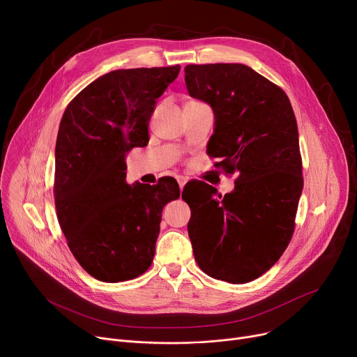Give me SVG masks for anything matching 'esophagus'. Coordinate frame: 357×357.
Returning <instances> with one entry per match:
<instances>
[{
	"mask_svg": "<svg viewBox=\"0 0 357 357\" xmlns=\"http://www.w3.org/2000/svg\"><path fill=\"white\" fill-rule=\"evenodd\" d=\"M176 179H178V183H179V188H181V191H182L185 183H186V178H185V176H178Z\"/></svg>",
	"mask_w": 357,
	"mask_h": 357,
	"instance_id": "34e87169",
	"label": "esophagus"
}]
</instances>
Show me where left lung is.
<instances>
[{
  "label": "left lung",
  "instance_id": "8db88e82",
  "mask_svg": "<svg viewBox=\"0 0 357 357\" xmlns=\"http://www.w3.org/2000/svg\"><path fill=\"white\" fill-rule=\"evenodd\" d=\"M185 84L214 111L208 155L237 175L224 197L201 181L183 188L194 256L208 276L246 284L276 264L295 229L304 179L294 109L282 89L241 63L188 65Z\"/></svg>",
  "mask_w": 357,
  "mask_h": 357
}]
</instances>
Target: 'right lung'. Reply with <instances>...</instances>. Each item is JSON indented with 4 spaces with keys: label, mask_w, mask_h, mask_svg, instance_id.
<instances>
[{
    "label": "right lung",
    "mask_w": 357,
    "mask_h": 357,
    "mask_svg": "<svg viewBox=\"0 0 357 357\" xmlns=\"http://www.w3.org/2000/svg\"><path fill=\"white\" fill-rule=\"evenodd\" d=\"M179 65L108 72L66 107L54 150V205L68 246L102 282H123L153 261L162 210L179 185L126 182V155L149 143L156 100Z\"/></svg>",
    "instance_id": "obj_1"
}]
</instances>
